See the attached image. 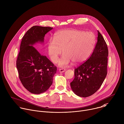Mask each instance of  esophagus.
Here are the masks:
<instances>
[{
    "instance_id": "1",
    "label": "esophagus",
    "mask_w": 124,
    "mask_h": 124,
    "mask_svg": "<svg viewBox=\"0 0 124 124\" xmlns=\"http://www.w3.org/2000/svg\"><path fill=\"white\" fill-rule=\"evenodd\" d=\"M65 70H66L65 69H60L59 70V71L60 72H64Z\"/></svg>"
}]
</instances>
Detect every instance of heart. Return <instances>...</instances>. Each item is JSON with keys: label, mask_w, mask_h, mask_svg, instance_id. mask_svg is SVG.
I'll list each match as a JSON object with an SVG mask.
<instances>
[{"label": "heart", "mask_w": 124, "mask_h": 124, "mask_svg": "<svg viewBox=\"0 0 124 124\" xmlns=\"http://www.w3.org/2000/svg\"><path fill=\"white\" fill-rule=\"evenodd\" d=\"M95 42V36L92 32L63 30L56 33L54 39L49 41L48 54L51 61L55 63L63 50L64 54L58 61V64L66 67L71 61L78 64L86 61L92 54Z\"/></svg>", "instance_id": "b5f03b06"}]
</instances>
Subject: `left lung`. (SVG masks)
<instances>
[{"label": "left lung", "mask_w": 124, "mask_h": 124, "mask_svg": "<svg viewBox=\"0 0 124 124\" xmlns=\"http://www.w3.org/2000/svg\"><path fill=\"white\" fill-rule=\"evenodd\" d=\"M108 54L106 41L98 31L97 42L92 54L74 69V78L70 85L76 95L87 97L99 90L107 74Z\"/></svg>", "instance_id": "8db88e82"}]
</instances>
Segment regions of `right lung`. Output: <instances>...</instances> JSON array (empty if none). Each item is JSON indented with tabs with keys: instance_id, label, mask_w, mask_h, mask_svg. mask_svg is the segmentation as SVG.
Wrapping results in <instances>:
<instances>
[{
	"instance_id": "add662e5",
	"label": "right lung",
	"mask_w": 124,
	"mask_h": 124,
	"mask_svg": "<svg viewBox=\"0 0 124 124\" xmlns=\"http://www.w3.org/2000/svg\"><path fill=\"white\" fill-rule=\"evenodd\" d=\"M53 28L34 26L22 39L16 68L23 86L33 94H40L48 90L56 72V67L33 47L37 43H43L45 34Z\"/></svg>"
}]
</instances>
